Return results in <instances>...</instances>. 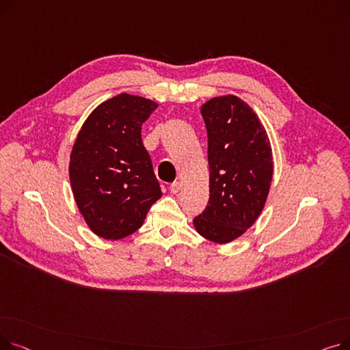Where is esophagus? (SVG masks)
Instances as JSON below:
<instances>
[{"label": "esophagus", "mask_w": 350, "mask_h": 350, "mask_svg": "<svg viewBox=\"0 0 350 350\" xmlns=\"http://www.w3.org/2000/svg\"><path fill=\"white\" fill-rule=\"evenodd\" d=\"M180 190H181V183H180V181L172 183V185H170V191H172L173 194H177Z\"/></svg>", "instance_id": "34e87169"}]
</instances>
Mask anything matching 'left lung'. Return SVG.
<instances>
[{"label": "left lung", "instance_id": "left-lung-1", "mask_svg": "<svg viewBox=\"0 0 350 350\" xmlns=\"http://www.w3.org/2000/svg\"><path fill=\"white\" fill-rule=\"evenodd\" d=\"M200 112L208 136L210 200L193 224L201 237L228 244L251 228L265 207L272 149L264 124L238 96L211 98Z\"/></svg>", "mask_w": 350, "mask_h": 350}]
</instances>
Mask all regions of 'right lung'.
I'll use <instances>...</instances> for the list:
<instances>
[{
    "label": "right lung",
    "mask_w": 350,
    "mask_h": 350,
    "mask_svg": "<svg viewBox=\"0 0 350 350\" xmlns=\"http://www.w3.org/2000/svg\"><path fill=\"white\" fill-rule=\"evenodd\" d=\"M157 106L143 96L116 95L92 110L73 143V198L90 231L105 240L133 234L161 197L140 135Z\"/></svg>",
    "instance_id": "right-lung-1"
}]
</instances>
